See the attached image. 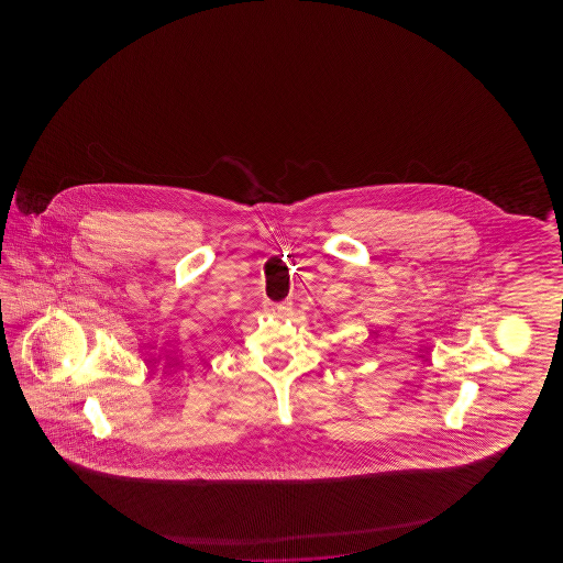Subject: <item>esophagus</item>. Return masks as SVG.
<instances>
[{"label":"esophagus","mask_w":563,"mask_h":563,"mask_svg":"<svg viewBox=\"0 0 563 563\" xmlns=\"http://www.w3.org/2000/svg\"><path fill=\"white\" fill-rule=\"evenodd\" d=\"M272 310L276 311V313H284L287 310V306L286 303H274Z\"/></svg>","instance_id":"esophagus-1"}]
</instances>
